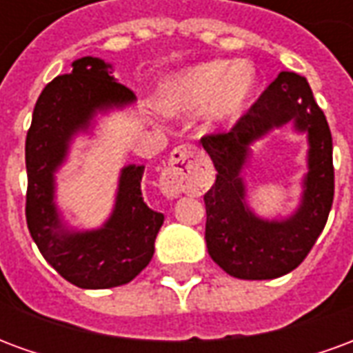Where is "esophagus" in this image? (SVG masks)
Returning a JSON list of instances; mask_svg holds the SVG:
<instances>
[{
  "label": "esophagus",
  "mask_w": 353,
  "mask_h": 353,
  "mask_svg": "<svg viewBox=\"0 0 353 353\" xmlns=\"http://www.w3.org/2000/svg\"><path fill=\"white\" fill-rule=\"evenodd\" d=\"M208 168V161L196 147L179 145L170 154L168 166L161 177V189L166 196H177L181 192L196 191L202 176Z\"/></svg>",
  "instance_id": "esophagus-1"
}]
</instances>
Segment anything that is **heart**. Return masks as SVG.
<instances>
[{
    "instance_id": "b5f03b06",
    "label": "heart",
    "mask_w": 353,
    "mask_h": 353,
    "mask_svg": "<svg viewBox=\"0 0 353 353\" xmlns=\"http://www.w3.org/2000/svg\"><path fill=\"white\" fill-rule=\"evenodd\" d=\"M253 85L255 73L248 62L212 60L166 81L159 92V108L168 115H181L206 105L208 123H230L244 111Z\"/></svg>"
}]
</instances>
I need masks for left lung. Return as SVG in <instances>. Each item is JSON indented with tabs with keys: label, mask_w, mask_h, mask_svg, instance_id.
<instances>
[{
	"label": "left lung",
	"mask_w": 353,
	"mask_h": 353,
	"mask_svg": "<svg viewBox=\"0 0 353 353\" xmlns=\"http://www.w3.org/2000/svg\"><path fill=\"white\" fill-rule=\"evenodd\" d=\"M293 120L309 132V174L303 204L289 220L263 222L245 206L239 177L249 143L274 125ZM217 170L206 202V245L210 257L240 280H272L291 272L310 253L333 206V138L308 81L281 72L229 132L200 139Z\"/></svg>",
	"instance_id": "8db88e82"
}]
</instances>
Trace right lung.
Returning <instances> with one entry per match:
<instances>
[{"label":"right lung","mask_w":353,"mask_h":353,"mask_svg":"<svg viewBox=\"0 0 353 353\" xmlns=\"http://www.w3.org/2000/svg\"><path fill=\"white\" fill-rule=\"evenodd\" d=\"M111 65L85 57L72 73L58 75L43 88L26 136V221L30 234L49 265L64 280L83 289L128 283L153 257L154 238L164 215L143 202V166L121 174L113 215L100 230L68 232L52 204L54 172L68 153L70 139L90 124L98 109L136 100L130 88L111 77Z\"/></svg>","instance_id":"right-lung-1"}]
</instances>
